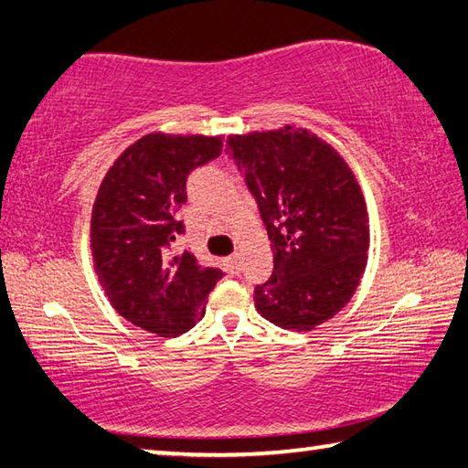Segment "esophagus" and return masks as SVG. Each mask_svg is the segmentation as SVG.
I'll use <instances>...</instances> for the list:
<instances>
[{
	"label": "esophagus",
	"instance_id": "1",
	"mask_svg": "<svg viewBox=\"0 0 468 468\" xmlns=\"http://www.w3.org/2000/svg\"><path fill=\"white\" fill-rule=\"evenodd\" d=\"M227 262H229V268H231L233 274H239V266H241V262H239V253H233V256L229 258Z\"/></svg>",
	"mask_w": 468,
	"mask_h": 468
}]
</instances>
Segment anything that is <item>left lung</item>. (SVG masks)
Wrapping results in <instances>:
<instances>
[{"label": "left lung", "mask_w": 468, "mask_h": 468, "mask_svg": "<svg viewBox=\"0 0 468 468\" xmlns=\"http://www.w3.org/2000/svg\"><path fill=\"white\" fill-rule=\"evenodd\" d=\"M227 154L256 197L274 253L256 310L284 330L336 315L366 271L369 229L361 187L335 148L295 125L229 136Z\"/></svg>", "instance_id": "obj_1"}]
</instances>
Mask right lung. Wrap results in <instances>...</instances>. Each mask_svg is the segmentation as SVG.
Here are the masks:
<instances>
[{
  "mask_svg": "<svg viewBox=\"0 0 468 468\" xmlns=\"http://www.w3.org/2000/svg\"><path fill=\"white\" fill-rule=\"evenodd\" d=\"M223 138L148 133L123 150L102 179L92 208L94 271L111 305L158 336L184 335L204 315L220 268L176 253L187 200V177L215 161Z\"/></svg>",
  "mask_w": 468,
  "mask_h": 468,
  "instance_id": "add662e5",
  "label": "right lung"
}]
</instances>
